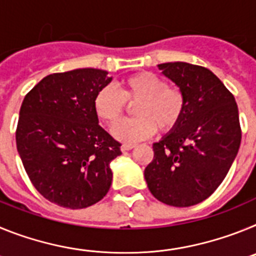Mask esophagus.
Masks as SVG:
<instances>
[{
  "mask_svg": "<svg viewBox=\"0 0 256 256\" xmlns=\"http://www.w3.org/2000/svg\"><path fill=\"white\" fill-rule=\"evenodd\" d=\"M136 148V144H122V150L123 151H128L132 150V148Z\"/></svg>",
  "mask_w": 256,
  "mask_h": 256,
  "instance_id": "34e87169",
  "label": "esophagus"
}]
</instances>
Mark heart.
Masks as SVG:
<instances>
[{
    "label": "heart",
    "mask_w": 256,
    "mask_h": 256,
    "mask_svg": "<svg viewBox=\"0 0 256 256\" xmlns=\"http://www.w3.org/2000/svg\"><path fill=\"white\" fill-rule=\"evenodd\" d=\"M120 91L106 86L94 94V112L102 122L115 124L126 108V102H136L133 119L114 126L115 137L136 142L148 138L159 128L169 132L178 126L186 112V94L178 86H168L162 76L151 72L128 76L122 80Z\"/></svg>",
    "instance_id": "1"
}]
</instances>
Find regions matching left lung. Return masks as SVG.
I'll return each mask as SVG.
<instances>
[{
	"instance_id": "obj_1",
	"label": "left lung",
	"mask_w": 256,
	"mask_h": 256,
	"mask_svg": "<svg viewBox=\"0 0 256 256\" xmlns=\"http://www.w3.org/2000/svg\"><path fill=\"white\" fill-rule=\"evenodd\" d=\"M186 94V112L176 128L152 144L154 159L144 169L150 192L170 206L206 200L234 162L241 126L234 94L209 69L188 62L158 65Z\"/></svg>"
}]
</instances>
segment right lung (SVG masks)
Returning a JSON list of instances; mask_svg holds the SVG:
<instances>
[{
  "label": "right lung",
  "instance_id": "add662e5",
  "mask_svg": "<svg viewBox=\"0 0 256 256\" xmlns=\"http://www.w3.org/2000/svg\"><path fill=\"white\" fill-rule=\"evenodd\" d=\"M112 79L92 68L54 73L24 97L18 152L36 190L58 206H91L112 186L110 162L122 144L98 124L94 108V94Z\"/></svg>",
  "mask_w": 256,
  "mask_h": 256
}]
</instances>
